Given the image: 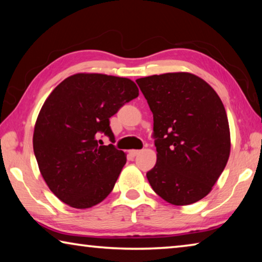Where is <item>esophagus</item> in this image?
I'll list each match as a JSON object with an SVG mask.
<instances>
[{
	"instance_id": "obj_1",
	"label": "esophagus",
	"mask_w": 262,
	"mask_h": 262,
	"mask_svg": "<svg viewBox=\"0 0 262 262\" xmlns=\"http://www.w3.org/2000/svg\"><path fill=\"white\" fill-rule=\"evenodd\" d=\"M141 151L140 150H130L129 151V154H130V156H133V157H135L136 155H139Z\"/></svg>"
}]
</instances>
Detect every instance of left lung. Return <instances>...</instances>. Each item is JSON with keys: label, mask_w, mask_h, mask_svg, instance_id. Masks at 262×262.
I'll use <instances>...</instances> for the list:
<instances>
[{"label": "left lung", "mask_w": 262, "mask_h": 262, "mask_svg": "<svg viewBox=\"0 0 262 262\" xmlns=\"http://www.w3.org/2000/svg\"><path fill=\"white\" fill-rule=\"evenodd\" d=\"M154 114L156 165L147 178L163 200L187 206L210 193L230 156L224 105L209 84L190 73L136 79Z\"/></svg>", "instance_id": "left-lung-1"}]
</instances>
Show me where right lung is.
Listing matches in <instances>:
<instances>
[{
	"label": "right lung",
	"instance_id": "add662e5",
	"mask_svg": "<svg viewBox=\"0 0 262 262\" xmlns=\"http://www.w3.org/2000/svg\"><path fill=\"white\" fill-rule=\"evenodd\" d=\"M139 96L129 78L79 73L62 81L43 103L35 121L33 151L50 189L77 209L98 205L112 192L126 164L113 144L110 118Z\"/></svg>",
	"mask_w": 262,
	"mask_h": 262
}]
</instances>
